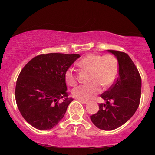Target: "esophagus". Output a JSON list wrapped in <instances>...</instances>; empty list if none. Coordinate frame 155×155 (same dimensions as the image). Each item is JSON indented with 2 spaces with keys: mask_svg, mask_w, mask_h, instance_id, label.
Returning a JSON list of instances; mask_svg holds the SVG:
<instances>
[{
  "mask_svg": "<svg viewBox=\"0 0 155 155\" xmlns=\"http://www.w3.org/2000/svg\"><path fill=\"white\" fill-rule=\"evenodd\" d=\"M80 102H81V103H82V104H88V103H89V101H82V100H80Z\"/></svg>",
  "mask_w": 155,
  "mask_h": 155,
  "instance_id": "1",
  "label": "esophagus"
}]
</instances>
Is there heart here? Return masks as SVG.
<instances>
[{
  "label": "heart",
  "mask_w": 155,
  "mask_h": 155,
  "mask_svg": "<svg viewBox=\"0 0 155 155\" xmlns=\"http://www.w3.org/2000/svg\"><path fill=\"white\" fill-rule=\"evenodd\" d=\"M79 66L90 72L89 85H82L73 90V95L82 101H90L102 91V87L107 89L113 85L118 74V62L111 54L101 55L90 53L79 62ZM68 85L74 87L77 84L78 78L73 69H68L65 74Z\"/></svg>",
  "instance_id": "1"
}]
</instances>
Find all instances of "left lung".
I'll return each mask as SVG.
<instances>
[{
  "mask_svg": "<svg viewBox=\"0 0 155 155\" xmlns=\"http://www.w3.org/2000/svg\"><path fill=\"white\" fill-rule=\"evenodd\" d=\"M118 60V77L101 97L106 104H99V111L90 116L97 127L112 130L127 122L138 108L141 95V78L138 69L123 51L108 50Z\"/></svg>",
  "mask_w": 155,
  "mask_h": 155,
  "instance_id": "1",
  "label": "left lung"
}]
</instances>
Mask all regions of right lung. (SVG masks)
<instances>
[{
  "mask_svg": "<svg viewBox=\"0 0 155 155\" xmlns=\"http://www.w3.org/2000/svg\"><path fill=\"white\" fill-rule=\"evenodd\" d=\"M78 54H40L25 65L17 78L15 99L23 118L35 128L50 130L63 118L69 97L65 74Z\"/></svg>",
  "mask_w": 155,
  "mask_h": 155,
  "instance_id": "add662e5",
  "label": "right lung"
}]
</instances>
